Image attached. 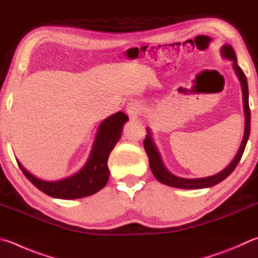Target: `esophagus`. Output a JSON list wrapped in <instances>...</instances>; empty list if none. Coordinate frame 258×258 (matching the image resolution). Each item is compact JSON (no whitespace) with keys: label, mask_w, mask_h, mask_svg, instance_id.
<instances>
[{"label":"esophagus","mask_w":258,"mask_h":258,"mask_svg":"<svg viewBox=\"0 0 258 258\" xmlns=\"http://www.w3.org/2000/svg\"><path fill=\"white\" fill-rule=\"evenodd\" d=\"M126 111H127V115L131 117V118H138L140 115V111H141V106H140L138 101H132L127 105Z\"/></svg>","instance_id":"1"}]
</instances>
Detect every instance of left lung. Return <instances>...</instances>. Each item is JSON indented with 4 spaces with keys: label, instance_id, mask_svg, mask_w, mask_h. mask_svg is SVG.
I'll return each mask as SVG.
<instances>
[{
    "label": "left lung",
    "instance_id": "1",
    "mask_svg": "<svg viewBox=\"0 0 258 258\" xmlns=\"http://www.w3.org/2000/svg\"><path fill=\"white\" fill-rule=\"evenodd\" d=\"M221 56L224 58H228L232 60V67L235 72L237 74L238 79H239L240 84H241V91H242V104H243V113H245V133H243V138L240 144V148L238 150L236 157L233 158V160L229 163L222 171L218 172L213 176L210 177H204V178H182L178 177L167 169L165 163L162 161V158L159 153L156 143L153 142L152 134L150 128H147V135H145L144 139V149L145 152H147L149 157V162H150V169H151L152 174L154 177L157 178L162 184L176 187V188H181V189H200V188H208V187H212L214 185L221 182L223 179L231 174V172L235 170L237 167L238 162L240 161L242 157V153L245 151L246 144L248 141V138H249L250 133V109H249V104H248V84H247V79L245 73L242 72L239 65L237 63V56L235 50L231 47V45L224 44L221 47Z\"/></svg>",
    "mask_w": 258,
    "mask_h": 258
}]
</instances>
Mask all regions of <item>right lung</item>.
<instances>
[{"label": "right lung", "instance_id": "1", "mask_svg": "<svg viewBox=\"0 0 258 258\" xmlns=\"http://www.w3.org/2000/svg\"><path fill=\"white\" fill-rule=\"evenodd\" d=\"M127 120L128 117L121 111L102 120L98 127L95 142L87 162L76 174L63 179L43 180L30 174L19 160L17 162L29 181L51 198L76 200L93 195L104 188L108 181L109 169L107 161L111 150L119 141L123 126Z\"/></svg>", "mask_w": 258, "mask_h": 258}]
</instances>
